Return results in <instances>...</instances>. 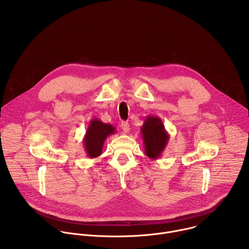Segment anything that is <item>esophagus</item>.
<instances>
[{"mask_svg":"<svg viewBox=\"0 0 249 249\" xmlns=\"http://www.w3.org/2000/svg\"><path fill=\"white\" fill-rule=\"evenodd\" d=\"M121 129H122V131H123V133H124V134H127V133L129 132V129H130L129 123H128V122L123 121V122L121 123Z\"/></svg>","mask_w":249,"mask_h":249,"instance_id":"34e87169","label":"esophagus"}]
</instances>
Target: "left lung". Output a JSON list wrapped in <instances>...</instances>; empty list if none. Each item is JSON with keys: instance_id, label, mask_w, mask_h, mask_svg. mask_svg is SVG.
Listing matches in <instances>:
<instances>
[{"instance_id": "8db88e82", "label": "left lung", "mask_w": 249, "mask_h": 249, "mask_svg": "<svg viewBox=\"0 0 249 249\" xmlns=\"http://www.w3.org/2000/svg\"><path fill=\"white\" fill-rule=\"evenodd\" d=\"M141 134L145 145V155L151 160L160 158L169 140L161 119L158 116H147L141 127Z\"/></svg>"}]
</instances>
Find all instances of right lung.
<instances>
[{"instance_id":"add662e5","label":"right lung","mask_w":249,"mask_h":249,"mask_svg":"<svg viewBox=\"0 0 249 249\" xmlns=\"http://www.w3.org/2000/svg\"><path fill=\"white\" fill-rule=\"evenodd\" d=\"M115 134V127L103 123L97 118L90 120V123L86 131L83 143L85 151L89 159H95L102 153L104 142L108 136Z\"/></svg>"}]
</instances>
